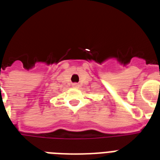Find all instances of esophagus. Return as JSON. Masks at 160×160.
<instances>
[{"label":"esophagus","mask_w":160,"mask_h":160,"mask_svg":"<svg viewBox=\"0 0 160 160\" xmlns=\"http://www.w3.org/2000/svg\"><path fill=\"white\" fill-rule=\"evenodd\" d=\"M72 86H73V87H75V88H77V87H79V84H77V83L72 84Z\"/></svg>","instance_id":"34e87169"}]
</instances>
